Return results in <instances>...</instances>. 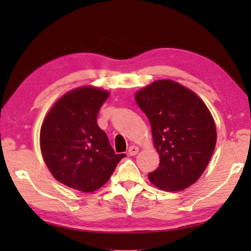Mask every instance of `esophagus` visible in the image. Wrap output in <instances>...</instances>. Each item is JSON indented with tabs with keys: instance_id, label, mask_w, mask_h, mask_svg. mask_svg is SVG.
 I'll return each instance as SVG.
<instances>
[{
	"instance_id": "1",
	"label": "esophagus",
	"mask_w": 251,
	"mask_h": 251,
	"mask_svg": "<svg viewBox=\"0 0 251 251\" xmlns=\"http://www.w3.org/2000/svg\"><path fill=\"white\" fill-rule=\"evenodd\" d=\"M138 152H139V148L136 147V146H130L128 148V154L131 156L136 155V154H138Z\"/></svg>"
}]
</instances>
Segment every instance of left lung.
Listing matches in <instances>:
<instances>
[{"label":"left lung","instance_id":"left-lung-1","mask_svg":"<svg viewBox=\"0 0 251 251\" xmlns=\"http://www.w3.org/2000/svg\"><path fill=\"white\" fill-rule=\"evenodd\" d=\"M150 122L159 165L149 174L158 189L188 188L204 173L215 150L214 119L200 97L170 79L156 81L136 94Z\"/></svg>","mask_w":251,"mask_h":251}]
</instances>
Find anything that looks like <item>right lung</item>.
<instances>
[{
    "instance_id": "1",
    "label": "right lung",
    "mask_w": 251,
    "mask_h": 251,
    "mask_svg": "<svg viewBox=\"0 0 251 251\" xmlns=\"http://www.w3.org/2000/svg\"><path fill=\"white\" fill-rule=\"evenodd\" d=\"M109 93L83 87L63 96L41 128L42 155L52 176L69 188L93 192L101 188L126 154H115L97 124Z\"/></svg>"
}]
</instances>
